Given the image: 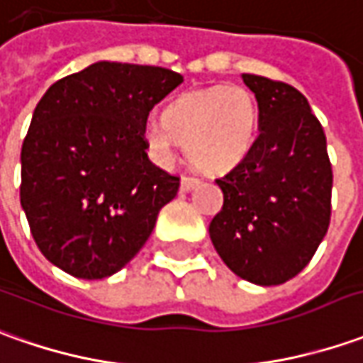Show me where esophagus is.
<instances>
[{"mask_svg":"<svg viewBox=\"0 0 363 363\" xmlns=\"http://www.w3.org/2000/svg\"><path fill=\"white\" fill-rule=\"evenodd\" d=\"M201 184V179H196V177H189V174H184L181 179V191L182 192H189L192 191L194 186H199Z\"/></svg>","mask_w":363,"mask_h":363,"instance_id":"1","label":"esophagus"}]
</instances>
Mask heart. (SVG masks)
I'll use <instances>...</instances> for the list:
<instances>
[{"label": "heart", "instance_id": "1", "mask_svg": "<svg viewBox=\"0 0 363 363\" xmlns=\"http://www.w3.org/2000/svg\"><path fill=\"white\" fill-rule=\"evenodd\" d=\"M258 125L256 101L240 85L186 91L162 109L161 127L145 130L147 149L155 159L169 161L177 143L199 169L223 172L250 150Z\"/></svg>", "mask_w": 363, "mask_h": 363}]
</instances>
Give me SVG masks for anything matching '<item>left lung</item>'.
<instances>
[{
    "instance_id": "8db88e82",
    "label": "left lung",
    "mask_w": 363,
    "mask_h": 363,
    "mask_svg": "<svg viewBox=\"0 0 363 363\" xmlns=\"http://www.w3.org/2000/svg\"><path fill=\"white\" fill-rule=\"evenodd\" d=\"M258 101V137L216 184L224 202L208 233L234 274L252 284H284L304 270L332 214L326 135L306 97L288 83L248 75Z\"/></svg>"
}]
</instances>
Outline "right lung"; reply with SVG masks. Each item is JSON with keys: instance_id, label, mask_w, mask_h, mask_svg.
<instances>
[{"instance_id": "1", "label": "right lung", "mask_w": 363, "mask_h": 363, "mask_svg": "<svg viewBox=\"0 0 363 363\" xmlns=\"http://www.w3.org/2000/svg\"><path fill=\"white\" fill-rule=\"evenodd\" d=\"M177 71L99 61L37 103L21 147V206L49 262L85 280L135 258L181 177L152 164L145 130Z\"/></svg>"}]
</instances>
